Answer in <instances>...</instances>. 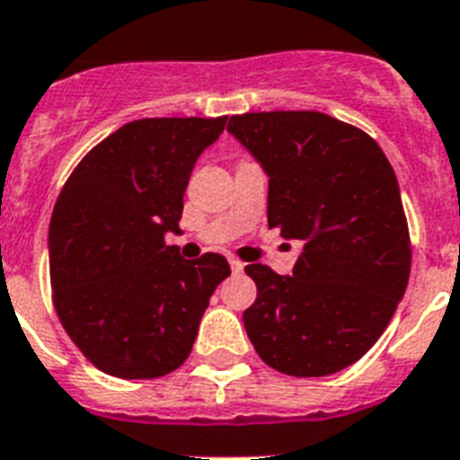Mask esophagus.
<instances>
[{
	"label": "esophagus",
	"mask_w": 460,
	"mask_h": 460,
	"mask_svg": "<svg viewBox=\"0 0 460 460\" xmlns=\"http://www.w3.org/2000/svg\"><path fill=\"white\" fill-rule=\"evenodd\" d=\"M229 264H231V271H234V273H241L243 269H245V264H243L241 260H236V257H231Z\"/></svg>",
	"instance_id": "esophagus-1"
}]
</instances>
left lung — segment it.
Returning <instances> with one entry per match:
<instances>
[{
	"label": "left lung",
	"instance_id": "left-lung-1",
	"mask_svg": "<svg viewBox=\"0 0 460 460\" xmlns=\"http://www.w3.org/2000/svg\"><path fill=\"white\" fill-rule=\"evenodd\" d=\"M269 175V229L302 241L292 276L248 264L254 350L289 376L358 362L391 323L411 269L393 165L365 130L323 111H254L226 126Z\"/></svg>",
	"mask_w": 460,
	"mask_h": 460
}]
</instances>
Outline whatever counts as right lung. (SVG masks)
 I'll list each match as a JSON object with an SVG mask.
<instances>
[{
	"label": "right lung",
	"instance_id": "add662e5",
	"mask_svg": "<svg viewBox=\"0 0 460 460\" xmlns=\"http://www.w3.org/2000/svg\"><path fill=\"white\" fill-rule=\"evenodd\" d=\"M226 117L140 119L95 145L65 182L49 226L53 306L88 360L119 379H158L191 353L222 254L184 260V189Z\"/></svg>",
	"mask_w": 460,
	"mask_h": 460
}]
</instances>
